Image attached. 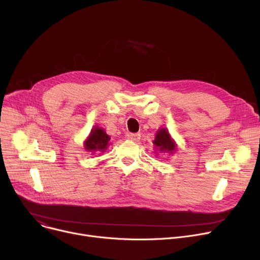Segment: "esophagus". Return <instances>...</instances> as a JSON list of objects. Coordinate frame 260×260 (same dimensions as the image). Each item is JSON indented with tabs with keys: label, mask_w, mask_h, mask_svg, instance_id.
<instances>
[{
	"label": "esophagus",
	"mask_w": 260,
	"mask_h": 260,
	"mask_svg": "<svg viewBox=\"0 0 260 260\" xmlns=\"http://www.w3.org/2000/svg\"><path fill=\"white\" fill-rule=\"evenodd\" d=\"M140 138H141L140 134H128L127 135V139L131 141H134V142L139 141Z\"/></svg>",
	"instance_id": "esophagus-1"
}]
</instances>
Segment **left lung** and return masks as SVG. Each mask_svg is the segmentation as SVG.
Masks as SVG:
<instances>
[{"mask_svg":"<svg viewBox=\"0 0 260 260\" xmlns=\"http://www.w3.org/2000/svg\"><path fill=\"white\" fill-rule=\"evenodd\" d=\"M152 143L154 145V150L159 153L161 152V153L172 154L177 150L176 141L172 139L168 129L165 127H161L157 131Z\"/></svg>","mask_w":260,"mask_h":260,"instance_id":"1","label":"left lung"}]
</instances>
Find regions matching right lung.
Segmentation results:
<instances>
[{
    "instance_id": "right-lung-1",
    "label": "right lung",
    "mask_w": 260,
    "mask_h": 260,
    "mask_svg": "<svg viewBox=\"0 0 260 260\" xmlns=\"http://www.w3.org/2000/svg\"><path fill=\"white\" fill-rule=\"evenodd\" d=\"M110 140L111 138L105 129L99 126H94L83 142V146L85 151H90L92 153H95L96 151L103 152L108 149Z\"/></svg>"
}]
</instances>
